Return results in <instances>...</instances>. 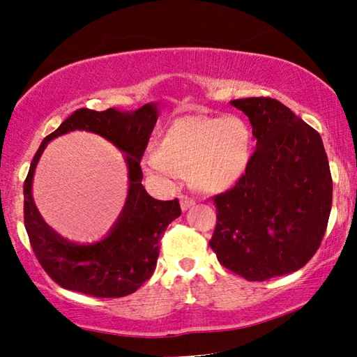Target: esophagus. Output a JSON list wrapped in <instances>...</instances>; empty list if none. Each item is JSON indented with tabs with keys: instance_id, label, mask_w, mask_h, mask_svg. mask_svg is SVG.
I'll return each instance as SVG.
<instances>
[{
	"instance_id": "esophagus-1",
	"label": "esophagus",
	"mask_w": 357,
	"mask_h": 357,
	"mask_svg": "<svg viewBox=\"0 0 357 357\" xmlns=\"http://www.w3.org/2000/svg\"><path fill=\"white\" fill-rule=\"evenodd\" d=\"M192 206H195V200H193L192 197H187V195L181 197V208H183V211L190 209Z\"/></svg>"
}]
</instances>
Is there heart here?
<instances>
[{"instance_id": "obj_1", "label": "heart", "mask_w": 357, "mask_h": 357, "mask_svg": "<svg viewBox=\"0 0 357 357\" xmlns=\"http://www.w3.org/2000/svg\"><path fill=\"white\" fill-rule=\"evenodd\" d=\"M252 155V129L243 118L197 114L168 126L157 151L148 154V167L173 181L189 173L197 189L222 192L244 176Z\"/></svg>"}]
</instances>
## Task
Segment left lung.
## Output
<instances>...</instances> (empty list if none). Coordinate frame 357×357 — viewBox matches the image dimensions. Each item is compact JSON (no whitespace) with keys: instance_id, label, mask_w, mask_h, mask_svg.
I'll list each match as a JSON object with an SVG mask.
<instances>
[{"instance_id":"obj_1","label":"left lung","mask_w":357,"mask_h":357,"mask_svg":"<svg viewBox=\"0 0 357 357\" xmlns=\"http://www.w3.org/2000/svg\"><path fill=\"white\" fill-rule=\"evenodd\" d=\"M229 104L249 118L257 146L244 176L214 198L209 245L222 266L250 282L294 273L315 255L331 214L323 140L275 99Z\"/></svg>"}]
</instances>
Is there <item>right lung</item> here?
Masks as SVG:
<instances>
[{
	"mask_svg": "<svg viewBox=\"0 0 357 357\" xmlns=\"http://www.w3.org/2000/svg\"><path fill=\"white\" fill-rule=\"evenodd\" d=\"M157 118L159 104L154 102L134 112L80 108L40 143L23 185L25 228L36 258L58 285L96 298H121L153 275L162 234L181 215L178 200H155L142 184L140 159ZM74 130L93 131L113 142L128 167V195L119 219L105 237L88 245L72 243L56 234L41 219L32 198L33 172L46 144Z\"/></svg>",
	"mask_w": 357,
	"mask_h": 357,
	"instance_id": "add662e5",
	"label": "right lung"
}]
</instances>
